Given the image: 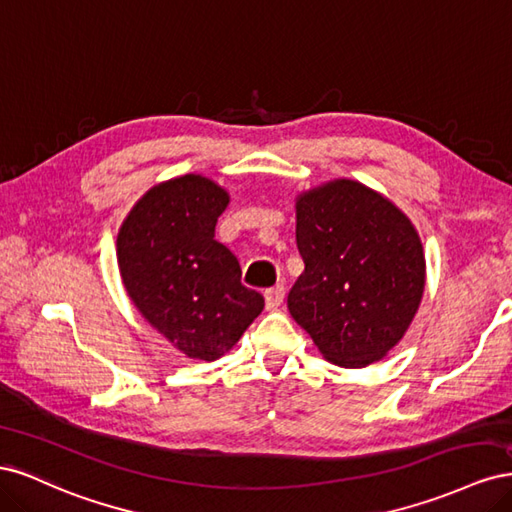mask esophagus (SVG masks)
<instances>
[{
    "label": "esophagus",
    "mask_w": 512,
    "mask_h": 512,
    "mask_svg": "<svg viewBox=\"0 0 512 512\" xmlns=\"http://www.w3.org/2000/svg\"><path fill=\"white\" fill-rule=\"evenodd\" d=\"M284 286H273L265 292V301H267V309H277L284 303Z\"/></svg>",
    "instance_id": "34e87169"
}]
</instances>
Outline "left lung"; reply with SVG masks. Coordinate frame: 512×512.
<instances>
[{"instance_id": "obj_1", "label": "left lung", "mask_w": 512, "mask_h": 512, "mask_svg": "<svg viewBox=\"0 0 512 512\" xmlns=\"http://www.w3.org/2000/svg\"><path fill=\"white\" fill-rule=\"evenodd\" d=\"M297 245L305 271L288 292L292 318L335 365L380 361L416 314L425 256L391 200L339 179L299 196Z\"/></svg>"}]
</instances>
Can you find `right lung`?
Returning a JSON list of instances; mask_svg holds the SVG:
<instances>
[{
  "mask_svg": "<svg viewBox=\"0 0 512 512\" xmlns=\"http://www.w3.org/2000/svg\"><path fill=\"white\" fill-rule=\"evenodd\" d=\"M226 205L220 185L183 175L151 188L119 228L130 299L190 359H220L265 307L260 292L241 284L237 256L215 241Z\"/></svg>",
  "mask_w": 512,
  "mask_h": 512,
  "instance_id": "1",
  "label": "right lung"
}]
</instances>
